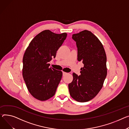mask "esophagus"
<instances>
[{"mask_svg": "<svg viewBox=\"0 0 129 129\" xmlns=\"http://www.w3.org/2000/svg\"><path fill=\"white\" fill-rule=\"evenodd\" d=\"M66 74H67V73L64 72H63V76H65V75H66Z\"/></svg>", "mask_w": 129, "mask_h": 129, "instance_id": "obj_1", "label": "esophagus"}]
</instances>
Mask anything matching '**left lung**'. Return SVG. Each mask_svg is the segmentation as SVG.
<instances>
[{
  "label": "left lung",
  "instance_id": "1",
  "mask_svg": "<svg viewBox=\"0 0 129 129\" xmlns=\"http://www.w3.org/2000/svg\"><path fill=\"white\" fill-rule=\"evenodd\" d=\"M72 38L78 49V61L84 66L80 76L73 73L68 89L75 100L86 102L96 96L103 86L107 73L106 55L101 42L89 30L73 34Z\"/></svg>",
  "mask_w": 129,
  "mask_h": 129
}]
</instances>
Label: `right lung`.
<instances>
[{
	"mask_svg": "<svg viewBox=\"0 0 129 129\" xmlns=\"http://www.w3.org/2000/svg\"><path fill=\"white\" fill-rule=\"evenodd\" d=\"M67 37L45 30L34 37L23 58L22 74L27 88L35 99L46 101L54 95L61 80L62 72L50 67L49 62Z\"/></svg>",
	"mask_w": 129,
	"mask_h": 129,
	"instance_id": "add662e5",
	"label": "right lung"
}]
</instances>
